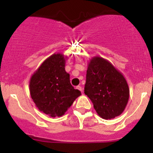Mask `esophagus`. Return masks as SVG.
Returning a JSON list of instances; mask_svg holds the SVG:
<instances>
[{
	"mask_svg": "<svg viewBox=\"0 0 153 153\" xmlns=\"http://www.w3.org/2000/svg\"><path fill=\"white\" fill-rule=\"evenodd\" d=\"M76 88L78 89V90H80V91H81V92L83 91V88L81 87V86H78V87H76Z\"/></svg>",
	"mask_w": 153,
	"mask_h": 153,
	"instance_id": "esophagus-1",
	"label": "esophagus"
}]
</instances>
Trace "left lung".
Segmentation results:
<instances>
[{
    "mask_svg": "<svg viewBox=\"0 0 153 153\" xmlns=\"http://www.w3.org/2000/svg\"><path fill=\"white\" fill-rule=\"evenodd\" d=\"M84 93L93 102L98 115L105 120L122 114L129 99V87L122 72L99 56L87 63Z\"/></svg>",
    "mask_w": 153,
    "mask_h": 153,
    "instance_id": "1",
    "label": "left lung"
}]
</instances>
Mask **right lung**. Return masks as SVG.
Listing matches in <instances>:
<instances>
[{"label": "right lung", "mask_w": 153, "mask_h": 153, "mask_svg": "<svg viewBox=\"0 0 153 153\" xmlns=\"http://www.w3.org/2000/svg\"><path fill=\"white\" fill-rule=\"evenodd\" d=\"M67 56L53 54L32 74L30 94L41 112L51 117L64 115L74 101L81 95L72 87L69 74L65 70Z\"/></svg>", "instance_id": "right-lung-1"}]
</instances>
